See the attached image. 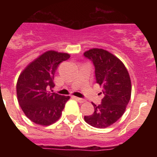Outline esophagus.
Returning a JSON list of instances; mask_svg holds the SVG:
<instances>
[{
  "label": "esophagus",
  "mask_w": 157,
  "mask_h": 157,
  "mask_svg": "<svg viewBox=\"0 0 157 157\" xmlns=\"http://www.w3.org/2000/svg\"><path fill=\"white\" fill-rule=\"evenodd\" d=\"M75 98L76 101H78L79 103H84V102L86 101V100L82 99V98Z\"/></svg>",
  "instance_id": "esophagus-1"
}]
</instances>
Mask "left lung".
<instances>
[{"label":"left lung","mask_w":157,"mask_h":157,"mask_svg":"<svg viewBox=\"0 0 157 157\" xmlns=\"http://www.w3.org/2000/svg\"><path fill=\"white\" fill-rule=\"evenodd\" d=\"M84 56L95 67L97 83L103 88L101 104L94 107L90 116H84L88 124L97 128H106L116 123L125 112L131 96V81L127 67L117 56L103 48L86 51Z\"/></svg>","instance_id":"1"}]
</instances>
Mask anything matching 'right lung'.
I'll list each match as a JSON object with an SVG mask.
<instances>
[{
    "label": "right lung",
    "instance_id": "1",
    "mask_svg": "<svg viewBox=\"0 0 157 157\" xmlns=\"http://www.w3.org/2000/svg\"><path fill=\"white\" fill-rule=\"evenodd\" d=\"M70 54L48 50L40 55L20 73L16 83L19 105L29 120L41 126L56 123L69 96L52 93L55 72Z\"/></svg>",
    "mask_w": 157,
    "mask_h": 157
}]
</instances>
